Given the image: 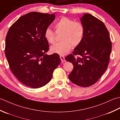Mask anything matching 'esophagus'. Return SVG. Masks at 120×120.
<instances>
[{
    "instance_id": "obj_1",
    "label": "esophagus",
    "mask_w": 120,
    "mask_h": 120,
    "mask_svg": "<svg viewBox=\"0 0 120 120\" xmlns=\"http://www.w3.org/2000/svg\"><path fill=\"white\" fill-rule=\"evenodd\" d=\"M60 58L61 60V62H62V63H64V62H66V60L65 59V57L63 55H60Z\"/></svg>"
}]
</instances>
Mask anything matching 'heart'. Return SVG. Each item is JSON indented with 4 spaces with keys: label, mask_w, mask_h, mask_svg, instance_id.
I'll return each mask as SVG.
<instances>
[{
    "label": "heart",
    "mask_w": 120,
    "mask_h": 120,
    "mask_svg": "<svg viewBox=\"0 0 120 120\" xmlns=\"http://www.w3.org/2000/svg\"><path fill=\"white\" fill-rule=\"evenodd\" d=\"M56 33H63L60 42L51 46V51L53 53L65 55L69 52L72 46H77L81 43L85 34L83 25L79 22H75L67 17H62L55 24ZM45 37L51 44L56 41V34L50 28L45 29Z\"/></svg>",
    "instance_id": "b5f03b06"
}]
</instances>
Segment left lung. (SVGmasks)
Segmentation results:
<instances>
[{
	"label": "left lung",
	"instance_id": "8db88e82",
	"mask_svg": "<svg viewBox=\"0 0 120 120\" xmlns=\"http://www.w3.org/2000/svg\"><path fill=\"white\" fill-rule=\"evenodd\" d=\"M80 20L85 28L83 39L65 60L74 66L68 75L69 80L80 86L88 87L95 84L107 69L112 44L102 21L89 13L84 14ZM77 55L80 57H75Z\"/></svg>",
	"mask_w": 120,
	"mask_h": 120
}]
</instances>
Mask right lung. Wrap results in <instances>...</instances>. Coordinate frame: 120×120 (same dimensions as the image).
I'll list each match as a JSON object with an SVG mask.
<instances>
[{"label": "right lung", "mask_w": 120, "mask_h": 120, "mask_svg": "<svg viewBox=\"0 0 120 120\" xmlns=\"http://www.w3.org/2000/svg\"><path fill=\"white\" fill-rule=\"evenodd\" d=\"M55 18V14L31 12L20 17L7 33L4 52L10 68L26 86L37 89L48 83L60 63L58 54H45L49 45L44 34Z\"/></svg>", "instance_id": "1"}]
</instances>
